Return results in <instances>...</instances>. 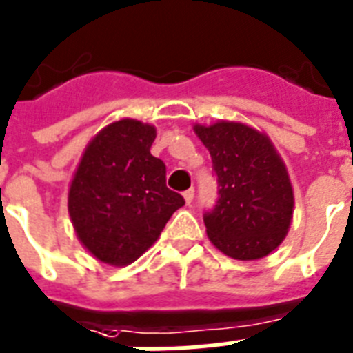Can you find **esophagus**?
Listing matches in <instances>:
<instances>
[{"instance_id":"1","label":"esophagus","mask_w":353,"mask_h":353,"mask_svg":"<svg viewBox=\"0 0 353 353\" xmlns=\"http://www.w3.org/2000/svg\"><path fill=\"white\" fill-rule=\"evenodd\" d=\"M193 198H194V189H188L185 193H183V200H185V203H191L193 202Z\"/></svg>"}]
</instances>
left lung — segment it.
I'll return each mask as SVG.
<instances>
[{
	"label": "left lung",
	"instance_id": "obj_1",
	"mask_svg": "<svg viewBox=\"0 0 353 353\" xmlns=\"http://www.w3.org/2000/svg\"><path fill=\"white\" fill-rule=\"evenodd\" d=\"M218 176V200L203 214L209 240L234 260H260L285 240L294 191L270 139L241 122L194 126Z\"/></svg>",
	"mask_w": 353,
	"mask_h": 353
}]
</instances>
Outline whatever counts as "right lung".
<instances>
[{"mask_svg": "<svg viewBox=\"0 0 353 353\" xmlns=\"http://www.w3.org/2000/svg\"><path fill=\"white\" fill-rule=\"evenodd\" d=\"M155 137V126L121 119L99 131L81 157L68 212L79 241L103 263H133L185 203L165 185L164 162L151 155Z\"/></svg>", "mask_w": 353, "mask_h": 353, "instance_id": "right-lung-1", "label": "right lung"}]
</instances>
